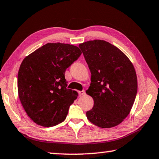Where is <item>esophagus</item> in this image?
Masks as SVG:
<instances>
[{"label": "esophagus", "instance_id": "obj_1", "mask_svg": "<svg viewBox=\"0 0 159 159\" xmlns=\"http://www.w3.org/2000/svg\"><path fill=\"white\" fill-rule=\"evenodd\" d=\"M85 90L79 91V96H83V95H85Z\"/></svg>", "mask_w": 159, "mask_h": 159}]
</instances>
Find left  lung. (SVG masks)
<instances>
[{"mask_svg": "<svg viewBox=\"0 0 159 159\" xmlns=\"http://www.w3.org/2000/svg\"><path fill=\"white\" fill-rule=\"evenodd\" d=\"M91 73L86 93L94 106L86 116L102 128L115 127L130 114L138 91V79L129 58L114 45L103 40L79 44Z\"/></svg>", "mask_w": 159, "mask_h": 159, "instance_id": "1", "label": "left lung"}]
</instances>
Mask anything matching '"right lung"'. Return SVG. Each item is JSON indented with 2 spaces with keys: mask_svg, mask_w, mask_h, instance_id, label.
<instances>
[{
  "mask_svg": "<svg viewBox=\"0 0 159 159\" xmlns=\"http://www.w3.org/2000/svg\"><path fill=\"white\" fill-rule=\"evenodd\" d=\"M81 53L73 45L48 43L23 60L17 76L18 95L36 124L52 127L65 120L78 93L66 88L64 74Z\"/></svg>",
  "mask_w": 159,
  "mask_h": 159,
  "instance_id": "obj_1",
  "label": "right lung"
}]
</instances>
